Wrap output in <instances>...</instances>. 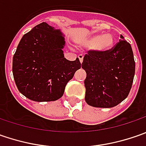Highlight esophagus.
Segmentation results:
<instances>
[{"mask_svg":"<svg viewBox=\"0 0 146 146\" xmlns=\"http://www.w3.org/2000/svg\"><path fill=\"white\" fill-rule=\"evenodd\" d=\"M78 58H79V59H80V63H82V62H83V59H84V56H83L82 54H80V55L78 56Z\"/></svg>","mask_w":146,"mask_h":146,"instance_id":"obj_1","label":"esophagus"}]
</instances>
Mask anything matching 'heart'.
Masks as SVG:
<instances>
[{
  "label": "heart",
  "instance_id": "heart-1",
  "mask_svg": "<svg viewBox=\"0 0 146 146\" xmlns=\"http://www.w3.org/2000/svg\"><path fill=\"white\" fill-rule=\"evenodd\" d=\"M114 43V38L110 34L93 35L80 40L79 44L84 47H93L97 52L108 50Z\"/></svg>",
  "mask_w": 146,
  "mask_h": 146
}]
</instances>
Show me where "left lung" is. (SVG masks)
Returning <instances> with one entry per match:
<instances>
[{
  "label": "left lung",
  "mask_w": 146,
  "mask_h": 146,
  "mask_svg": "<svg viewBox=\"0 0 146 146\" xmlns=\"http://www.w3.org/2000/svg\"><path fill=\"white\" fill-rule=\"evenodd\" d=\"M86 71L85 102L93 107L111 108L126 99L135 75L131 44L120 35L112 49L88 51L82 62Z\"/></svg>",
  "instance_id": "obj_1"
}]
</instances>
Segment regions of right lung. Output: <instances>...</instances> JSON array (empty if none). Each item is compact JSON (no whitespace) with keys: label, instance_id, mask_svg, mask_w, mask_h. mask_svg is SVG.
<instances>
[{"label":"right lung","instance_id":"obj_1","mask_svg":"<svg viewBox=\"0 0 146 146\" xmlns=\"http://www.w3.org/2000/svg\"><path fill=\"white\" fill-rule=\"evenodd\" d=\"M64 34L46 23L22 37L13 57V76L19 91L35 102H53L81 67L79 58H64Z\"/></svg>","mask_w":146,"mask_h":146}]
</instances>
